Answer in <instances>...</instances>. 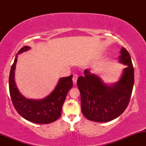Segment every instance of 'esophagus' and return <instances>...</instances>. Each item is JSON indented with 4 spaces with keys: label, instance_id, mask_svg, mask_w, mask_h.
Wrapping results in <instances>:
<instances>
[{
    "label": "esophagus",
    "instance_id": "1",
    "mask_svg": "<svg viewBox=\"0 0 146 146\" xmlns=\"http://www.w3.org/2000/svg\"><path fill=\"white\" fill-rule=\"evenodd\" d=\"M78 74H74L73 76V82L74 84H76L77 82V80H78Z\"/></svg>",
    "mask_w": 146,
    "mask_h": 146
}]
</instances>
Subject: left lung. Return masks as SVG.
Returning <instances> with one entry per match:
<instances>
[{
  "label": "left lung",
  "mask_w": 146,
  "mask_h": 146,
  "mask_svg": "<svg viewBox=\"0 0 146 146\" xmlns=\"http://www.w3.org/2000/svg\"><path fill=\"white\" fill-rule=\"evenodd\" d=\"M120 62L127 65L118 82L107 86L99 77L86 69L77 84L81 95L83 115L88 120L107 122L121 115L128 106L134 85V68L128 51L120 50Z\"/></svg>",
  "instance_id": "1"
}]
</instances>
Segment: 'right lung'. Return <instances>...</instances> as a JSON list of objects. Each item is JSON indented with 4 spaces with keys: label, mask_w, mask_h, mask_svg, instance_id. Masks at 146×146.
<instances>
[{
    "label": "right lung",
    "mask_w": 146,
    "mask_h": 146,
    "mask_svg": "<svg viewBox=\"0 0 146 146\" xmlns=\"http://www.w3.org/2000/svg\"><path fill=\"white\" fill-rule=\"evenodd\" d=\"M30 49L25 46L18 54ZM17 56L11 66L9 78V93L15 109L25 119L39 124H46L56 121L61 115L62 108L68 90L73 86V75L60 79L53 91L46 98L40 100H28L18 91L14 81Z\"/></svg>",
    "instance_id": "1"
}]
</instances>
